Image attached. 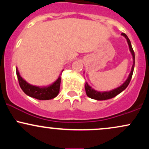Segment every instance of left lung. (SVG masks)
<instances>
[{
	"mask_svg": "<svg viewBox=\"0 0 149 149\" xmlns=\"http://www.w3.org/2000/svg\"><path fill=\"white\" fill-rule=\"evenodd\" d=\"M121 34H122L123 36L125 37V38L127 39V43L128 45H129L130 50L132 54L133 60H134V63H133L132 67V71L130 73L129 77H128L127 80H126V81L121 86H120L119 88H116L115 90H113L111 91H109V92H97L96 90H93V89H92L90 86H89L88 83H86L85 84V92H86L87 95H88L89 97H90V98L94 99V100H109V99H111L113 97H116V95H118V94L120 93L121 92L123 91L128 86L130 82L132 76V74H133V71H134V50H133L132 47L130 40V39L128 38L127 35L124 33H122Z\"/></svg>",
	"mask_w": 149,
	"mask_h": 149,
	"instance_id": "obj_1",
	"label": "left lung"
}]
</instances>
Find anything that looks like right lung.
Here are the masks:
<instances>
[{
    "instance_id": "right-lung-1",
    "label": "right lung",
    "mask_w": 149,
    "mask_h": 149,
    "mask_svg": "<svg viewBox=\"0 0 149 149\" xmlns=\"http://www.w3.org/2000/svg\"><path fill=\"white\" fill-rule=\"evenodd\" d=\"M16 73L20 88L28 96L39 100H48L56 97L59 94L61 83V74L59 78L50 86L45 87V88H39V87L33 86L27 83L20 76L17 69H16Z\"/></svg>"
}]
</instances>
